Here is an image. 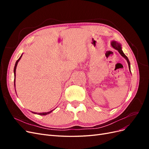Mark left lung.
Segmentation results:
<instances>
[{"instance_id":"obj_1","label":"left lung","mask_w":149,"mask_h":149,"mask_svg":"<svg viewBox=\"0 0 149 149\" xmlns=\"http://www.w3.org/2000/svg\"><path fill=\"white\" fill-rule=\"evenodd\" d=\"M111 46H112V47H113L114 49H117V50L118 51V52L120 54V55H121L122 56H123V57L125 58V59L126 60H127L128 65H129V71H130V73H131V71H130V61H129V59H128V58H127V56H126V55L124 53L123 51L122 50L121 44L119 43H118V42L114 41V40H112V41L111 43Z\"/></svg>"}]
</instances>
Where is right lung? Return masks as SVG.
<instances>
[{
  "instance_id": "obj_1",
  "label": "right lung",
  "mask_w": 149,
  "mask_h": 149,
  "mask_svg": "<svg viewBox=\"0 0 149 149\" xmlns=\"http://www.w3.org/2000/svg\"><path fill=\"white\" fill-rule=\"evenodd\" d=\"M22 56V55L20 56V58H19V59L17 60V61H16L15 63V66H14V69H13V73H14V86H15V75H16V73H15V71H16V68H17V64H18V62H19L20 61V60L21 59V58ZM53 110L51 111H49V112H42V113H37V112H31L33 114H39V115H41V116H45V115H47V114H48L49 113H51V112L53 111Z\"/></svg>"
}]
</instances>
